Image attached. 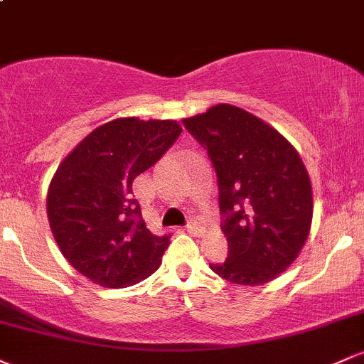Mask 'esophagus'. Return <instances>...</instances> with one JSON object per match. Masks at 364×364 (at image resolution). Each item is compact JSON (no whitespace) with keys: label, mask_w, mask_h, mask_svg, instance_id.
<instances>
[{"label":"esophagus","mask_w":364,"mask_h":364,"mask_svg":"<svg viewBox=\"0 0 364 364\" xmlns=\"http://www.w3.org/2000/svg\"><path fill=\"white\" fill-rule=\"evenodd\" d=\"M200 231H202L200 224H196V223H188L186 224V232H188V235L196 236V235H200Z\"/></svg>","instance_id":"esophagus-1"}]
</instances>
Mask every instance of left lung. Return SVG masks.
Returning a JSON list of instances; mask_svg holds the SVG:
<instances>
[{
  "label": "left lung",
  "mask_w": 364,
  "mask_h": 364,
  "mask_svg": "<svg viewBox=\"0 0 364 364\" xmlns=\"http://www.w3.org/2000/svg\"><path fill=\"white\" fill-rule=\"evenodd\" d=\"M217 174L229 255L217 275L260 286L282 274L310 235L311 181L301 157L277 129L252 112L217 104L183 119Z\"/></svg>",
  "instance_id": "8db88e82"
}]
</instances>
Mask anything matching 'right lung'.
<instances>
[{
	"instance_id": "obj_1",
	"label": "right lung",
	"mask_w": 364,
	"mask_h": 364,
	"mask_svg": "<svg viewBox=\"0 0 364 364\" xmlns=\"http://www.w3.org/2000/svg\"><path fill=\"white\" fill-rule=\"evenodd\" d=\"M181 132L173 119H112L89 133L54 173L46 203L53 236L92 282L133 286L161 265L171 235L149 231L132 185Z\"/></svg>"
}]
</instances>
